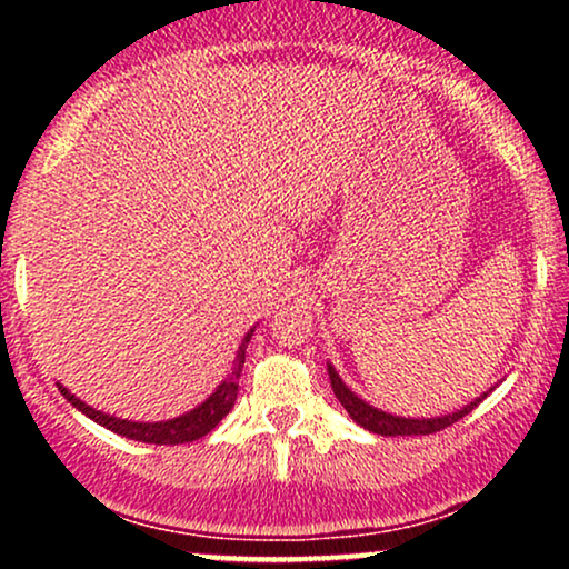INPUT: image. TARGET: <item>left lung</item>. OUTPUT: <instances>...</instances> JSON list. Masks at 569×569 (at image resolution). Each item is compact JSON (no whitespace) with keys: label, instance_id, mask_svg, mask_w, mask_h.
<instances>
[{"label":"left lung","instance_id":"8db88e82","mask_svg":"<svg viewBox=\"0 0 569 569\" xmlns=\"http://www.w3.org/2000/svg\"><path fill=\"white\" fill-rule=\"evenodd\" d=\"M329 380H331V388H335V396L339 398V403H342L345 409H348V415L352 420L358 422L361 428L371 430V433H380V436H428V433H436V430H443L449 426H455L457 420H462V417L468 415V411H473L476 407L481 403V398H473L468 407L452 411V415H441V417H422V420H417V417H398V415H388V411L382 409H375L371 403L363 401V398H358L348 385L342 382V377L337 375L335 367H329Z\"/></svg>","mask_w":569,"mask_h":569}]
</instances>
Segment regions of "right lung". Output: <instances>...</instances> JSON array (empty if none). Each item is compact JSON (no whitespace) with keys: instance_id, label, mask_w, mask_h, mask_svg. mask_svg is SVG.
<instances>
[{"instance_id":"1","label":"right lung","mask_w":569,"mask_h":569,"mask_svg":"<svg viewBox=\"0 0 569 569\" xmlns=\"http://www.w3.org/2000/svg\"><path fill=\"white\" fill-rule=\"evenodd\" d=\"M251 335H253V329L248 331V335L243 337V342H240L238 356H234L232 371L227 375V380H221L219 388L213 390V393L208 396L200 407H194L192 411H187V415H181V417H173V420H162V422L120 420V417L103 415V411L88 407V403L80 401L74 393H69L63 385H58V390H61L63 398H67L71 407L80 409L84 417H90V420L98 422V426H103L107 430H114L117 436H126V439L143 441V443H171V447L173 443H187V441L202 439V436L211 433V430L219 426L221 417L230 415L234 398H238V380H240V371H243L246 348H248V342H251Z\"/></svg>"}]
</instances>
